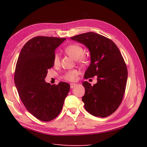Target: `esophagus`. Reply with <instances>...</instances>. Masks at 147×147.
<instances>
[{"label": "esophagus", "instance_id": "1", "mask_svg": "<svg viewBox=\"0 0 147 147\" xmlns=\"http://www.w3.org/2000/svg\"><path fill=\"white\" fill-rule=\"evenodd\" d=\"M76 86V84H75V83H70V87H71V88H73L74 86Z\"/></svg>", "mask_w": 147, "mask_h": 147}]
</instances>
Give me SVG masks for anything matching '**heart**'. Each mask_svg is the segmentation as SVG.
<instances>
[{"mask_svg":"<svg viewBox=\"0 0 147 147\" xmlns=\"http://www.w3.org/2000/svg\"><path fill=\"white\" fill-rule=\"evenodd\" d=\"M65 52L72 58L76 59L78 62L82 64H86L88 62V57L84 54V49L82 45L77 43H73L68 45L65 49ZM53 63L57 65L60 63V57L58 54H55L53 57ZM79 74L77 70H71L65 72L63 75V78L69 82H73L76 80Z\"/></svg>","mask_w":147,"mask_h":147,"instance_id":"b5f03b06","label":"heart"}]
</instances>
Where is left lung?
Returning a JSON list of instances; mask_svg holds the SVG:
<instances>
[{"label":"left lung","mask_w":147,"mask_h":147,"mask_svg":"<svg viewBox=\"0 0 147 147\" xmlns=\"http://www.w3.org/2000/svg\"><path fill=\"white\" fill-rule=\"evenodd\" d=\"M86 45L90 52L91 63L84 78L97 76L93 86L82 84L85 93L82 97L86 111L96 117H105L117 110L125 93L127 69L117 45L107 37L94 32L71 37Z\"/></svg>","instance_id":"obj_1"}]
</instances>
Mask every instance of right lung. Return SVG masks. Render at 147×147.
Segmentation results:
<instances>
[{
	"label": "right lung",
	"instance_id": "obj_1",
	"mask_svg": "<svg viewBox=\"0 0 147 147\" xmlns=\"http://www.w3.org/2000/svg\"><path fill=\"white\" fill-rule=\"evenodd\" d=\"M65 38L38 36L30 39L19 55L14 83L26 109L42 121H50L60 114L70 86L65 82L52 85L45 82L49 69L54 66L55 50Z\"/></svg>",
	"mask_w": 147,
	"mask_h": 147
}]
</instances>
